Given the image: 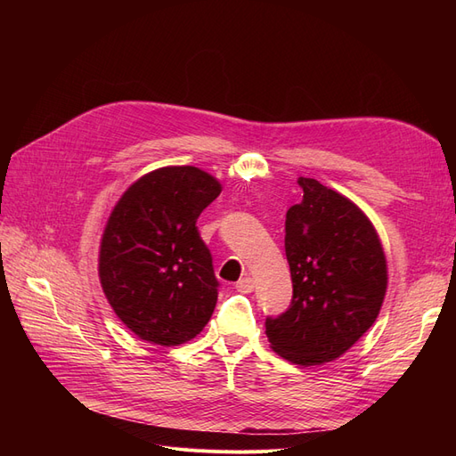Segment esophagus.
I'll return each instance as SVG.
<instances>
[{"mask_svg":"<svg viewBox=\"0 0 456 456\" xmlns=\"http://www.w3.org/2000/svg\"><path fill=\"white\" fill-rule=\"evenodd\" d=\"M236 289L240 293H251L255 289V281H253V278H243L236 283Z\"/></svg>","mask_w":456,"mask_h":456,"instance_id":"esophagus-1","label":"esophagus"}]
</instances>
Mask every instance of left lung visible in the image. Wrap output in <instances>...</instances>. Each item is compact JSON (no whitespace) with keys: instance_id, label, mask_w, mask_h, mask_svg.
Segmentation results:
<instances>
[{"instance_id":"left-lung-1","label":"left lung","mask_w":456,"mask_h":456,"mask_svg":"<svg viewBox=\"0 0 456 456\" xmlns=\"http://www.w3.org/2000/svg\"><path fill=\"white\" fill-rule=\"evenodd\" d=\"M302 201L285 216L291 306L268 317L266 337L283 360L310 367L335 362L375 323L388 265L369 216L346 196L298 178Z\"/></svg>"}]
</instances>
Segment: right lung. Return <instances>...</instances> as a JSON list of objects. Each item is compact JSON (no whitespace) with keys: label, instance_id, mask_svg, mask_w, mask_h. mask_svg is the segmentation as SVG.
Masks as SVG:
<instances>
[{"label":"right lung","instance_id":"right-lung-1","mask_svg":"<svg viewBox=\"0 0 456 456\" xmlns=\"http://www.w3.org/2000/svg\"><path fill=\"white\" fill-rule=\"evenodd\" d=\"M223 191L209 173L169 165L142 175L114 205L99 249V280L129 330L159 346L198 337L218 281L196 220Z\"/></svg>","mask_w":456,"mask_h":456}]
</instances>
